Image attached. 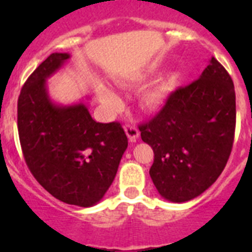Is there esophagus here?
<instances>
[{"mask_svg": "<svg viewBox=\"0 0 252 252\" xmlns=\"http://www.w3.org/2000/svg\"><path fill=\"white\" fill-rule=\"evenodd\" d=\"M124 129H126V136H128V138H129L130 142H134L137 140L140 132H138V129L136 126H132V124H126V126H124Z\"/></svg>", "mask_w": 252, "mask_h": 252, "instance_id": "esophagus-1", "label": "esophagus"}]
</instances>
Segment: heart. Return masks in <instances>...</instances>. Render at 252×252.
I'll list each match as a JSON object with an SVG mask.
<instances>
[{
    "label": "heart",
    "mask_w": 252,
    "mask_h": 252,
    "mask_svg": "<svg viewBox=\"0 0 252 252\" xmlns=\"http://www.w3.org/2000/svg\"><path fill=\"white\" fill-rule=\"evenodd\" d=\"M166 93H167V86L166 85H158V86H154L152 89H148L140 96V104H141L144 110H157L165 100ZM96 94H98L99 100L110 110H118L120 104H122V100L119 98V95L114 90H111L110 87L99 85L96 87Z\"/></svg>",
    "instance_id": "1"
}]
</instances>
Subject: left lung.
I'll use <instances>...</instances> for the list:
<instances>
[{
	"label": "left lung",
	"instance_id": "1",
	"mask_svg": "<svg viewBox=\"0 0 252 252\" xmlns=\"http://www.w3.org/2000/svg\"><path fill=\"white\" fill-rule=\"evenodd\" d=\"M234 84L212 57L200 78L172 91L150 122L138 126L154 152L150 178L162 197L184 203L215 183L235 132Z\"/></svg>",
	"mask_w": 252,
	"mask_h": 252
}]
</instances>
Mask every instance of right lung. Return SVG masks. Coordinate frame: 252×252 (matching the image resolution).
Instances as JSON below:
<instances>
[{"mask_svg": "<svg viewBox=\"0 0 252 252\" xmlns=\"http://www.w3.org/2000/svg\"><path fill=\"white\" fill-rule=\"evenodd\" d=\"M69 53H52L27 78L18 98V133L27 167L63 203L93 207L118 172L128 138L118 122L96 123L84 103L57 106L45 80Z\"/></svg>", "mask_w": 252, "mask_h": 252, "instance_id": "right-lung-1", "label": "right lung"}]
</instances>
